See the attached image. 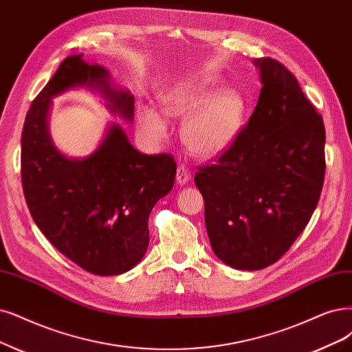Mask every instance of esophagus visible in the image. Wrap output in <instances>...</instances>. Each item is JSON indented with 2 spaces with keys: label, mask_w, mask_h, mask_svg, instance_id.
<instances>
[{
  "label": "esophagus",
  "mask_w": 352,
  "mask_h": 352,
  "mask_svg": "<svg viewBox=\"0 0 352 352\" xmlns=\"http://www.w3.org/2000/svg\"><path fill=\"white\" fill-rule=\"evenodd\" d=\"M190 179H191V175H190L188 168L186 165H179L177 168V183L179 186H186L188 184Z\"/></svg>",
  "instance_id": "obj_1"
}]
</instances>
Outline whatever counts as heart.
<instances>
[{
  "label": "heart",
  "instance_id": "1",
  "mask_svg": "<svg viewBox=\"0 0 352 352\" xmlns=\"http://www.w3.org/2000/svg\"><path fill=\"white\" fill-rule=\"evenodd\" d=\"M160 110L166 117H187L181 130L186 146L201 158H213L238 138L246 102L236 89H219L217 76L200 75L165 89L160 96ZM138 127L153 143L168 135L162 116L149 106L140 107Z\"/></svg>",
  "mask_w": 352,
  "mask_h": 352
}]
</instances>
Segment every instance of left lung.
Returning <instances> with one entry per match:
<instances>
[{
    "label": "left lung",
    "mask_w": 352,
    "mask_h": 352,
    "mask_svg": "<svg viewBox=\"0 0 352 352\" xmlns=\"http://www.w3.org/2000/svg\"><path fill=\"white\" fill-rule=\"evenodd\" d=\"M261 93L214 165L194 177L212 250L236 270H263L289 251L314 214L324 178V126L283 63L254 59Z\"/></svg>",
    "instance_id": "1"
}]
</instances>
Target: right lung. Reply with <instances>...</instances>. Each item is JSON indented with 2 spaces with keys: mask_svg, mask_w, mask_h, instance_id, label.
I'll return each instance as SVG.
<instances>
[{
  "mask_svg": "<svg viewBox=\"0 0 352 352\" xmlns=\"http://www.w3.org/2000/svg\"><path fill=\"white\" fill-rule=\"evenodd\" d=\"M82 56L63 59L32 102L21 133V183L34 223L60 254L93 274L119 276L145 255L151 210L171 191L177 165L169 155L136 151L117 123L85 158L56 148L49 132L52 98L69 89L97 93L114 116L133 122L130 91Z\"/></svg>",
  "mask_w": 352,
  "mask_h": 352,
  "instance_id": "obj_1",
  "label": "right lung"
}]
</instances>
